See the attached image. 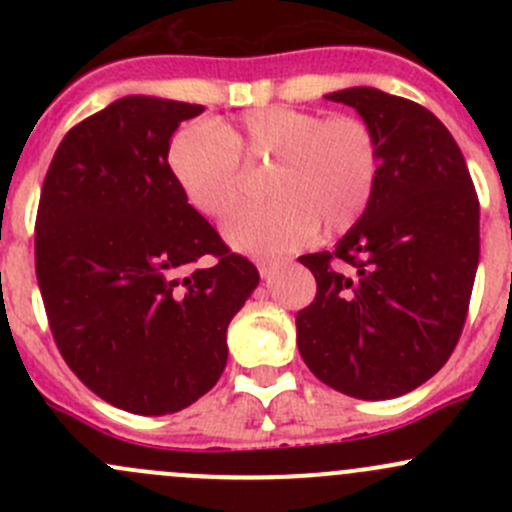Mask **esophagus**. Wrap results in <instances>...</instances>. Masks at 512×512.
Returning a JSON list of instances; mask_svg holds the SVG:
<instances>
[{
    "instance_id": "obj_1",
    "label": "esophagus",
    "mask_w": 512,
    "mask_h": 512,
    "mask_svg": "<svg viewBox=\"0 0 512 512\" xmlns=\"http://www.w3.org/2000/svg\"><path fill=\"white\" fill-rule=\"evenodd\" d=\"M277 267V260H272V257H260L257 260V270H260L262 277H270V272Z\"/></svg>"
}]
</instances>
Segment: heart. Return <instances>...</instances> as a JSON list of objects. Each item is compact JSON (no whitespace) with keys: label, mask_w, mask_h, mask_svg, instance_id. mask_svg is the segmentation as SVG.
<instances>
[{"label":"heart","mask_w":512,"mask_h":512,"mask_svg":"<svg viewBox=\"0 0 512 512\" xmlns=\"http://www.w3.org/2000/svg\"><path fill=\"white\" fill-rule=\"evenodd\" d=\"M250 168H270L275 200L240 213L225 237L242 252H282L322 227L342 235L364 218L379 180V143L361 118L292 106L252 108L237 123H195L173 136L168 170L190 208L225 220L245 203Z\"/></svg>","instance_id":"b5f03b06"}]
</instances>
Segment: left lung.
<instances>
[{"label": "left lung", "mask_w": 512, "mask_h": 512, "mask_svg": "<svg viewBox=\"0 0 512 512\" xmlns=\"http://www.w3.org/2000/svg\"><path fill=\"white\" fill-rule=\"evenodd\" d=\"M379 143L364 218L334 250L302 255L317 297L297 347L319 381L364 401L431 379L461 339L480 255V208L461 148L428 108L371 86L334 91Z\"/></svg>", "instance_id": "obj_1"}]
</instances>
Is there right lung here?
<instances>
[{
	"mask_svg": "<svg viewBox=\"0 0 512 512\" xmlns=\"http://www.w3.org/2000/svg\"><path fill=\"white\" fill-rule=\"evenodd\" d=\"M198 103L126 96L71 128L36 213V280L69 369L111 406L185 409L218 384L227 324L260 282L168 170ZM213 256L210 268H195Z\"/></svg>",
	"mask_w": 512,
	"mask_h": 512,
	"instance_id": "obj_1",
	"label": "right lung"
}]
</instances>
